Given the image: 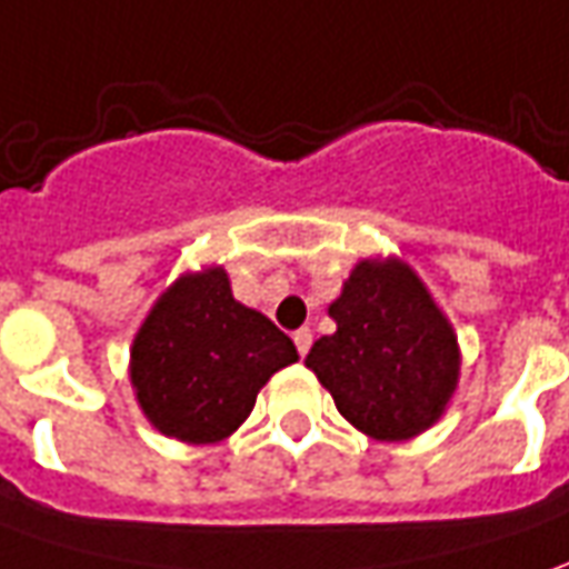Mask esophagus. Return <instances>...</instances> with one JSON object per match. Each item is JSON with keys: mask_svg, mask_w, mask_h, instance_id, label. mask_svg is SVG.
<instances>
[{"mask_svg": "<svg viewBox=\"0 0 569 569\" xmlns=\"http://www.w3.org/2000/svg\"><path fill=\"white\" fill-rule=\"evenodd\" d=\"M311 339H315V336H311V330H308V327H301V330H296V333H292V342H296V349H299L301 358L311 351Z\"/></svg>", "mask_w": 569, "mask_h": 569, "instance_id": "obj_1", "label": "esophagus"}]
</instances>
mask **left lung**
Returning a JSON list of instances; mask_svg holds the SVG:
<instances>
[{
  "mask_svg": "<svg viewBox=\"0 0 569 569\" xmlns=\"http://www.w3.org/2000/svg\"><path fill=\"white\" fill-rule=\"evenodd\" d=\"M330 317L336 333L320 336L305 365L339 415L380 442L430 430L455 396L461 351L415 270L398 258L361 261Z\"/></svg>",
  "mask_w": 569,
  "mask_h": 569,
  "instance_id": "1",
  "label": "left lung"
}]
</instances>
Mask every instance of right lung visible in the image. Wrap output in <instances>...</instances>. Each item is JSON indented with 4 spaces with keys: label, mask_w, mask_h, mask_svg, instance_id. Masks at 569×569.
Returning a JSON list of instances; mask_svg holds the SVG:
<instances>
[{
    "label": "right lung",
    "mask_w": 569,
    "mask_h": 569,
    "mask_svg": "<svg viewBox=\"0 0 569 569\" xmlns=\"http://www.w3.org/2000/svg\"><path fill=\"white\" fill-rule=\"evenodd\" d=\"M292 361V339L233 299L227 270L208 268L154 301L130 349V382L154 430L208 446L252 415L261 386Z\"/></svg>",
    "instance_id": "1"
}]
</instances>
